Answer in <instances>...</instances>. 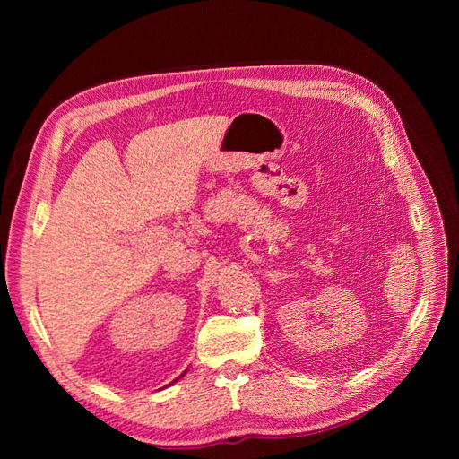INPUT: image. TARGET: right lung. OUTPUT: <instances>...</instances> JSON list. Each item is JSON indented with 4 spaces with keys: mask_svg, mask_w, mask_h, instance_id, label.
<instances>
[{
    "mask_svg": "<svg viewBox=\"0 0 459 459\" xmlns=\"http://www.w3.org/2000/svg\"><path fill=\"white\" fill-rule=\"evenodd\" d=\"M186 371H187V369H186ZM186 371H184L182 375H179V377H184V375H186ZM179 377H178V379H179ZM178 379H176V381H178ZM176 381H172V383H176Z\"/></svg>",
    "mask_w": 459,
    "mask_h": 459,
    "instance_id": "obj_1",
    "label": "right lung"
}]
</instances>
